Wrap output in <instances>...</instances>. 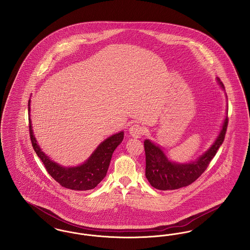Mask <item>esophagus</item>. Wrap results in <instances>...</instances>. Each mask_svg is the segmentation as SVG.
Returning a JSON list of instances; mask_svg holds the SVG:
<instances>
[{
    "label": "esophagus",
    "mask_w": 250,
    "mask_h": 250,
    "mask_svg": "<svg viewBox=\"0 0 250 250\" xmlns=\"http://www.w3.org/2000/svg\"><path fill=\"white\" fill-rule=\"evenodd\" d=\"M129 134L135 139L141 138L144 134V128L138 124H133L129 127Z\"/></svg>",
    "instance_id": "esophagus-1"
}]
</instances>
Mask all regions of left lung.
I'll use <instances>...</instances> for the list:
<instances>
[{"label":"left lung","mask_w":250,"mask_h":250,"mask_svg":"<svg viewBox=\"0 0 250 250\" xmlns=\"http://www.w3.org/2000/svg\"><path fill=\"white\" fill-rule=\"evenodd\" d=\"M216 81L220 87L224 89V85L221 81L218 78H216ZM227 126L228 116L225 117L217 138L209 149L195 161L188 163H179L169 160L159 145L150 140H145V176L151 186L159 190H173L187 187L196 181L207 168L217 150L224 142Z\"/></svg>","instance_id":"1"}]
</instances>
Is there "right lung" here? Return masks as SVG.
<instances>
[{
	"mask_svg": "<svg viewBox=\"0 0 250 250\" xmlns=\"http://www.w3.org/2000/svg\"><path fill=\"white\" fill-rule=\"evenodd\" d=\"M30 105L31 100H29L28 103L30 124L29 130L31 141L36 155H38L44 166L46 167L49 175L56 182H58L62 187L72 190H90L95 188L107 175V168L112 154L124 140V131H120L100 143L91 156L86 161H84L82 165L75 167L62 166L52 161L50 157H48L38 145L34 135L32 121L30 117Z\"/></svg>",
	"mask_w": 250,
	"mask_h": 250,
	"instance_id": "1",
	"label": "right lung"
}]
</instances>
